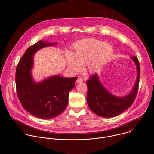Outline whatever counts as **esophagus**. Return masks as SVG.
<instances>
[{
    "label": "esophagus",
    "instance_id": "obj_1",
    "mask_svg": "<svg viewBox=\"0 0 154 154\" xmlns=\"http://www.w3.org/2000/svg\"><path fill=\"white\" fill-rule=\"evenodd\" d=\"M83 82V79H82V78H81V77H79L77 79V80H76V82L77 83H80V82Z\"/></svg>",
    "mask_w": 154,
    "mask_h": 154
}]
</instances>
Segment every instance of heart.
I'll return each instance as SVG.
<instances>
[{
    "label": "heart",
    "instance_id": "1",
    "mask_svg": "<svg viewBox=\"0 0 154 154\" xmlns=\"http://www.w3.org/2000/svg\"><path fill=\"white\" fill-rule=\"evenodd\" d=\"M113 53L112 47L101 41L88 39L78 42L75 46V53L66 54L68 69L73 73L79 72L81 66L86 65V70L96 72Z\"/></svg>",
    "mask_w": 154,
    "mask_h": 154
}]
</instances>
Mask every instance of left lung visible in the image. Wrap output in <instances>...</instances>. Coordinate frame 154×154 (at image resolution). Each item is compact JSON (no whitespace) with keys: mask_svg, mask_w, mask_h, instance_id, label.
Instances as JSON below:
<instances>
[{"mask_svg":"<svg viewBox=\"0 0 154 154\" xmlns=\"http://www.w3.org/2000/svg\"><path fill=\"white\" fill-rule=\"evenodd\" d=\"M131 58L136 64L138 76L134 89L128 95L118 97L109 93L99 82L97 74L87 80V103L96 115L104 118H112L122 113L134 103L138 90L140 66L137 57L134 56Z\"/></svg>","mask_w":154,"mask_h":154,"instance_id":"obj_1","label":"left lung"}]
</instances>
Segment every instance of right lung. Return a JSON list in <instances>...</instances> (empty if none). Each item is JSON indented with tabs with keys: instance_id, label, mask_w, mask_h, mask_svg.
<instances>
[{
	"instance_id": "obj_1",
	"label": "right lung",
	"mask_w": 154,
	"mask_h": 154,
	"mask_svg": "<svg viewBox=\"0 0 154 154\" xmlns=\"http://www.w3.org/2000/svg\"><path fill=\"white\" fill-rule=\"evenodd\" d=\"M55 44L40 40L29 47L16 70V92L22 106L31 115L44 119L54 118L64 110L68 105L69 93L77 79V77L55 75L39 83L33 82L31 75L33 55L42 48Z\"/></svg>"
}]
</instances>
